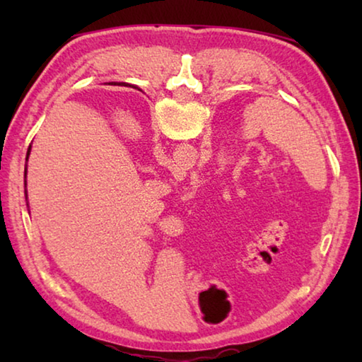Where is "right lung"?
Masks as SVG:
<instances>
[{"label": "right lung", "instance_id": "obj_1", "mask_svg": "<svg viewBox=\"0 0 362 362\" xmlns=\"http://www.w3.org/2000/svg\"><path fill=\"white\" fill-rule=\"evenodd\" d=\"M28 155H30V148H28V153H27V158H28Z\"/></svg>", "mask_w": 362, "mask_h": 362}]
</instances>
